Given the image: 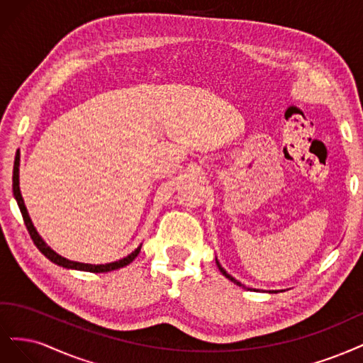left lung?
I'll return each mask as SVG.
<instances>
[{
  "label": "left lung",
  "mask_w": 363,
  "mask_h": 363,
  "mask_svg": "<svg viewBox=\"0 0 363 363\" xmlns=\"http://www.w3.org/2000/svg\"><path fill=\"white\" fill-rule=\"evenodd\" d=\"M216 262H217V267H218V270L221 272V274H223L225 277H228V279L230 280V282H233V284H237L238 286H244V285H242L241 282H238V280H237L235 277H232V276H230V274H229V273H228V272L225 270V268L220 265V262H218V259H217V258H216ZM244 288H245V286H244ZM247 289H253V291H259V289H255V288H247ZM280 291H284V289H280ZM268 292H270V294H273V292H279V289H273V291H268Z\"/></svg>",
  "instance_id": "1"
}]
</instances>
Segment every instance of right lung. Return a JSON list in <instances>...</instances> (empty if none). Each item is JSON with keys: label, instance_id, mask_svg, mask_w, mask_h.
Returning <instances> with one entry per match:
<instances>
[{"label": "right lung", "instance_id": "obj_1", "mask_svg": "<svg viewBox=\"0 0 363 363\" xmlns=\"http://www.w3.org/2000/svg\"><path fill=\"white\" fill-rule=\"evenodd\" d=\"M19 158L21 157L18 154L16 160H15V166H13V196L16 199L18 206L21 209V213H22V217H24L26 226H27V229L30 232L31 240L34 241V244H36V247L51 262L60 265V267H65V268H69V270H79V272H90V273H107V272H113V270H119V268L126 267L128 264H131L137 258V255L140 253V249H142V244H140L133 253L125 256V258H122L119 261H114V262H108V264H84V262H78V261H71V259L65 258V256L58 255L55 250H52L50 245L45 242V240L39 235V232L36 230V228H34L33 221H31V218L28 216L27 206L24 203V199H22L21 189H19V161H21Z\"/></svg>", "mask_w": 363, "mask_h": 363}]
</instances>
